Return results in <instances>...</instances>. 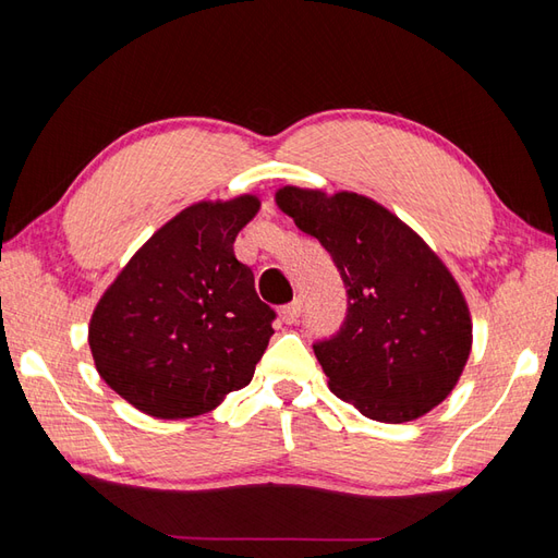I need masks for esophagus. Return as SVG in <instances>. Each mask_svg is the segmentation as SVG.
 Returning a JSON list of instances; mask_svg holds the SVG:
<instances>
[{
    "label": "esophagus",
    "mask_w": 558,
    "mask_h": 558,
    "mask_svg": "<svg viewBox=\"0 0 558 558\" xmlns=\"http://www.w3.org/2000/svg\"><path fill=\"white\" fill-rule=\"evenodd\" d=\"M300 314H302V300H294V302H290V304H286V306H280V318L286 324H294L300 318Z\"/></svg>",
    "instance_id": "esophagus-1"
}]
</instances>
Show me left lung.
<instances>
[{"instance_id": "obj_1", "label": "left lung", "mask_w": 558, "mask_h": 558, "mask_svg": "<svg viewBox=\"0 0 558 558\" xmlns=\"http://www.w3.org/2000/svg\"><path fill=\"white\" fill-rule=\"evenodd\" d=\"M276 204L322 242L348 290L340 330L314 342L328 388L388 424L446 400L470 357L472 322L444 260L366 196L282 186Z\"/></svg>"}]
</instances>
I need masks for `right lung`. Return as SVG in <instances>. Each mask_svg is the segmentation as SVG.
<instances>
[{
  "label": "right lung",
  "mask_w": 558,
  "mask_h": 558,
  "mask_svg": "<svg viewBox=\"0 0 558 558\" xmlns=\"http://www.w3.org/2000/svg\"><path fill=\"white\" fill-rule=\"evenodd\" d=\"M258 206L244 194L184 208L100 298L88 326L93 360L136 410L198 417L252 381L276 312L258 300L254 272L232 244Z\"/></svg>",
  "instance_id": "1"
}]
</instances>
